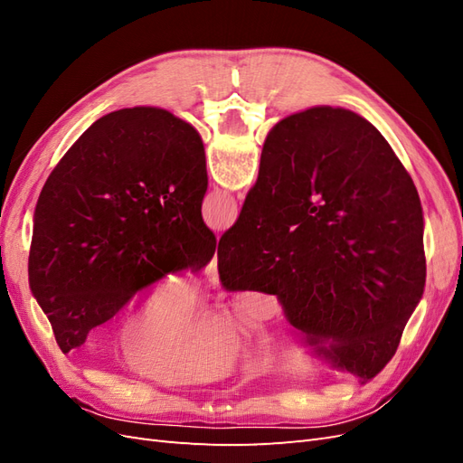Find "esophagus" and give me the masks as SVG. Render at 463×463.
Returning a JSON list of instances; mask_svg holds the SVG:
<instances>
[{"mask_svg":"<svg viewBox=\"0 0 463 463\" xmlns=\"http://www.w3.org/2000/svg\"><path fill=\"white\" fill-rule=\"evenodd\" d=\"M206 278H208V282L213 284V286H218V257H216V253H214V257H213V260L208 262V266H206Z\"/></svg>","mask_w":463,"mask_h":463,"instance_id":"esophagus-1","label":"esophagus"}]
</instances>
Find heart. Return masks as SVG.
Segmentation results:
<instances>
[{"mask_svg": "<svg viewBox=\"0 0 463 463\" xmlns=\"http://www.w3.org/2000/svg\"><path fill=\"white\" fill-rule=\"evenodd\" d=\"M201 296L185 278L152 286L116 328V344L141 373L172 384L206 383L226 373L241 354L233 328L222 318H203Z\"/></svg>", "mask_w": 463, "mask_h": 463, "instance_id": "heart-1", "label": "heart"}]
</instances>
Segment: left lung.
I'll return each instance as SVG.
<instances>
[{"instance_id": "8db88e82", "label": "left lung", "mask_w": 463, "mask_h": 463, "mask_svg": "<svg viewBox=\"0 0 463 463\" xmlns=\"http://www.w3.org/2000/svg\"><path fill=\"white\" fill-rule=\"evenodd\" d=\"M206 187L199 131L162 108L111 111L65 152L38 197L29 255L33 296L63 354L137 291L210 262Z\"/></svg>"}]
</instances>
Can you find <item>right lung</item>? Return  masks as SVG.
<instances>
[{
  "label": "right lung",
  "instance_id": "add662e5",
  "mask_svg": "<svg viewBox=\"0 0 463 463\" xmlns=\"http://www.w3.org/2000/svg\"><path fill=\"white\" fill-rule=\"evenodd\" d=\"M230 291L276 296L301 344L371 381L423 296V210L413 179L365 118L315 106L266 137L257 184L220 237Z\"/></svg>",
  "mask_w": 463,
  "mask_h": 463
}]
</instances>
